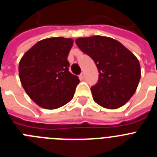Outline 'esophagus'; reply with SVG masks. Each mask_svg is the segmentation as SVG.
I'll use <instances>...</instances> for the list:
<instances>
[{"label":"esophagus","mask_w":157,"mask_h":157,"mask_svg":"<svg viewBox=\"0 0 157 157\" xmlns=\"http://www.w3.org/2000/svg\"><path fill=\"white\" fill-rule=\"evenodd\" d=\"M84 76H85V75H84V73H83V72H82V73H81V74L79 75V76H78V77H79V79L80 80L84 79Z\"/></svg>","instance_id":"1"}]
</instances>
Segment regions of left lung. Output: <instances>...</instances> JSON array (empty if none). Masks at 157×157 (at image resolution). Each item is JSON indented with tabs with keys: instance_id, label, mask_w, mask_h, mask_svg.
Wrapping results in <instances>:
<instances>
[{
	"instance_id": "left-lung-1",
	"label": "left lung",
	"mask_w": 157,
	"mask_h": 157,
	"mask_svg": "<svg viewBox=\"0 0 157 157\" xmlns=\"http://www.w3.org/2000/svg\"><path fill=\"white\" fill-rule=\"evenodd\" d=\"M75 43L98 67L99 79L91 88L94 101L108 109L125 105L135 93L141 78L138 58L120 41L109 37H79Z\"/></svg>"
}]
</instances>
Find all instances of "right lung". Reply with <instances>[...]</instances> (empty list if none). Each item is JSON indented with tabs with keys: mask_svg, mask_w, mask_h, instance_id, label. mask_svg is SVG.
Returning a JSON list of instances; mask_svg holds the SVG:
<instances>
[{
	"mask_svg": "<svg viewBox=\"0 0 157 157\" xmlns=\"http://www.w3.org/2000/svg\"><path fill=\"white\" fill-rule=\"evenodd\" d=\"M72 38L48 37L27 51L19 64V75L24 90L38 106L56 109L74 97L78 77L68 71L67 56Z\"/></svg>",
	"mask_w": 157,
	"mask_h": 157,
	"instance_id": "right-lung-1",
	"label": "right lung"
}]
</instances>
